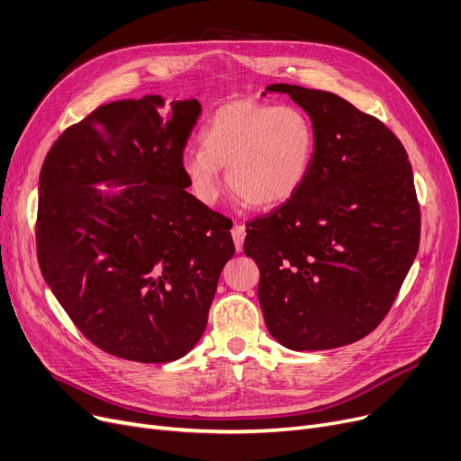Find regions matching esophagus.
<instances>
[{
	"label": "esophagus",
	"mask_w": 461,
	"mask_h": 461,
	"mask_svg": "<svg viewBox=\"0 0 461 461\" xmlns=\"http://www.w3.org/2000/svg\"><path fill=\"white\" fill-rule=\"evenodd\" d=\"M245 235H247L245 226L235 222V224H233V228H231V237H233V243H235V250H237V252L243 250V245H245Z\"/></svg>",
	"instance_id": "obj_1"
}]
</instances>
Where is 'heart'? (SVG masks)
Wrapping results in <instances>:
<instances>
[{
    "label": "heart",
    "mask_w": 461,
    "mask_h": 461,
    "mask_svg": "<svg viewBox=\"0 0 461 461\" xmlns=\"http://www.w3.org/2000/svg\"><path fill=\"white\" fill-rule=\"evenodd\" d=\"M200 145L179 162L194 196L214 203L224 167L235 196L263 211L292 200L304 185L316 155V129L297 106L235 101L212 113Z\"/></svg>",
    "instance_id": "b5f03b06"
}]
</instances>
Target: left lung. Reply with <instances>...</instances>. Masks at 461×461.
<instances>
[{
	"mask_svg": "<svg viewBox=\"0 0 461 461\" xmlns=\"http://www.w3.org/2000/svg\"><path fill=\"white\" fill-rule=\"evenodd\" d=\"M267 91L308 113L316 155L295 196L247 226L265 325L287 349L348 346L383 321L415 261L413 169L400 140L342 96L289 84Z\"/></svg>",
	"mask_w": 461,
	"mask_h": 461,
	"instance_id": "8db88e82",
	"label": "left lung"
}]
</instances>
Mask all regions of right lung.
<instances>
[{
  "instance_id": "right-lung-1",
  "label": "right lung",
  "mask_w": 461,
  "mask_h": 461,
  "mask_svg": "<svg viewBox=\"0 0 461 461\" xmlns=\"http://www.w3.org/2000/svg\"><path fill=\"white\" fill-rule=\"evenodd\" d=\"M198 101L143 95L68 127L39 176L37 256L44 282L96 348L157 365L198 344L230 228L181 172ZM101 184L119 189H99Z\"/></svg>"
}]
</instances>
